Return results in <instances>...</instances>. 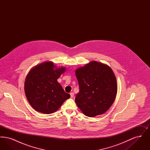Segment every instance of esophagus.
Masks as SVG:
<instances>
[{"label": "esophagus", "mask_w": 150, "mask_h": 150, "mask_svg": "<svg viewBox=\"0 0 150 150\" xmlns=\"http://www.w3.org/2000/svg\"><path fill=\"white\" fill-rule=\"evenodd\" d=\"M74 96V93H73V92L70 93V97H71V98H73Z\"/></svg>", "instance_id": "34e87169"}]
</instances>
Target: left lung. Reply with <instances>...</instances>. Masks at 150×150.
<instances>
[{"label": "left lung", "instance_id": "8db88e82", "mask_svg": "<svg viewBox=\"0 0 150 150\" xmlns=\"http://www.w3.org/2000/svg\"><path fill=\"white\" fill-rule=\"evenodd\" d=\"M79 92L75 102L88 117L103 114L114 103L117 91L116 77L106 64L92 61L77 69Z\"/></svg>", "mask_w": 150, "mask_h": 150}]
</instances>
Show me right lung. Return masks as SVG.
Instances as JSON below:
<instances>
[{"mask_svg":"<svg viewBox=\"0 0 150 150\" xmlns=\"http://www.w3.org/2000/svg\"><path fill=\"white\" fill-rule=\"evenodd\" d=\"M65 67L57 68L52 62L35 66L29 71L25 82V92L36 111L50 114L56 112L70 97L57 81Z\"/></svg>","mask_w":150,"mask_h":150,"instance_id":"add662e5","label":"right lung"}]
</instances>
